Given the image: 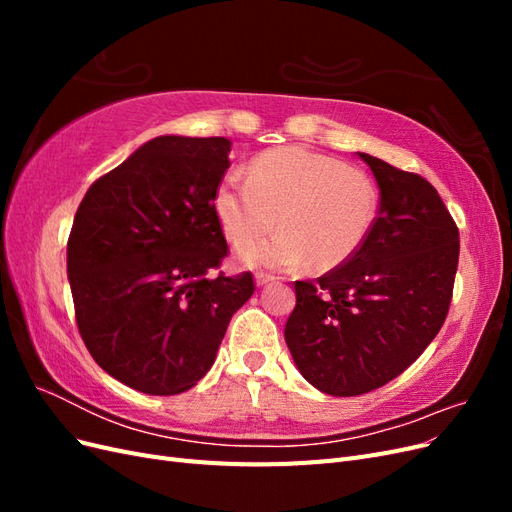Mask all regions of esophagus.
<instances>
[{
  "label": "esophagus",
  "instance_id": "34e87169",
  "mask_svg": "<svg viewBox=\"0 0 512 512\" xmlns=\"http://www.w3.org/2000/svg\"><path fill=\"white\" fill-rule=\"evenodd\" d=\"M254 280H256V286H267V284L275 282L277 277H275V275H271V273H262V271H260V273H256Z\"/></svg>",
  "mask_w": 512,
  "mask_h": 512
}]
</instances>
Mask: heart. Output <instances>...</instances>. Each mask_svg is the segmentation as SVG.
I'll return each mask as SVG.
<instances>
[{
	"label": "heart",
	"mask_w": 512,
	"mask_h": 512,
	"mask_svg": "<svg viewBox=\"0 0 512 512\" xmlns=\"http://www.w3.org/2000/svg\"><path fill=\"white\" fill-rule=\"evenodd\" d=\"M378 185L363 168L305 147H277L250 164L247 181L230 175L213 196L224 237L243 248L247 267L333 271L361 250L378 218Z\"/></svg>",
	"instance_id": "obj_1"
}]
</instances>
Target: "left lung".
Instances as JSON below:
<instances>
[{
  "mask_svg": "<svg viewBox=\"0 0 512 512\" xmlns=\"http://www.w3.org/2000/svg\"><path fill=\"white\" fill-rule=\"evenodd\" d=\"M380 188L367 241L346 265L294 282L284 337L318 391L354 397L406 371L438 335L453 297L459 230L438 190L369 153Z\"/></svg>",
  "mask_w": 512,
  "mask_h": 512,
  "instance_id": "8db88e82",
  "label": "left lung"
}]
</instances>
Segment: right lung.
<instances>
[{
	"instance_id": "1",
	"label": "right lung",
	"mask_w": 512,
	"mask_h": 512,
	"mask_svg": "<svg viewBox=\"0 0 512 512\" xmlns=\"http://www.w3.org/2000/svg\"><path fill=\"white\" fill-rule=\"evenodd\" d=\"M224 136H158L91 183L68 239L76 324L94 361L134 391L179 395L211 369L252 273L213 275L228 245L213 196Z\"/></svg>"
}]
</instances>
